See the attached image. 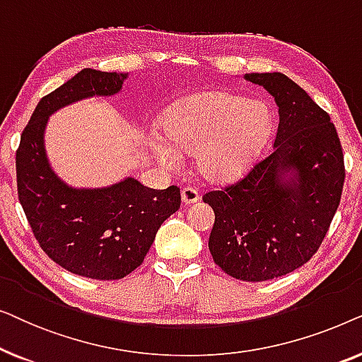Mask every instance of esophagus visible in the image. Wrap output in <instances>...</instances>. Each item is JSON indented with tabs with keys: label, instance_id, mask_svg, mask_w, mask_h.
I'll return each instance as SVG.
<instances>
[{
	"label": "esophagus",
	"instance_id": "esophagus-1",
	"mask_svg": "<svg viewBox=\"0 0 362 362\" xmlns=\"http://www.w3.org/2000/svg\"><path fill=\"white\" fill-rule=\"evenodd\" d=\"M181 201H182V204L191 206V204H194V202L199 201V194H197V191L192 189V187H182Z\"/></svg>",
	"mask_w": 362,
	"mask_h": 362
}]
</instances>
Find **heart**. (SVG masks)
Masks as SVG:
<instances>
[{"label":"heart","mask_w":362,"mask_h":362,"mask_svg":"<svg viewBox=\"0 0 362 362\" xmlns=\"http://www.w3.org/2000/svg\"><path fill=\"white\" fill-rule=\"evenodd\" d=\"M274 118L265 102L212 90L177 102L161 120V135L150 146L161 165L176 168L180 156L194 155L196 171L224 182L254 165L272 133Z\"/></svg>","instance_id":"1"}]
</instances>
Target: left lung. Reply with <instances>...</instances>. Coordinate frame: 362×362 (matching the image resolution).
<instances>
[{"mask_svg": "<svg viewBox=\"0 0 362 362\" xmlns=\"http://www.w3.org/2000/svg\"><path fill=\"white\" fill-rule=\"evenodd\" d=\"M279 107L274 150L244 180L204 194L216 214L212 259L227 275L264 281L300 269L338 209L344 160L331 118L285 74H245Z\"/></svg>", "mask_w": 362, "mask_h": 362, "instance_id": "left-lung-1", "label": "left lung"}]
</instances>
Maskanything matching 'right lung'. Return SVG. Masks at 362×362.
<instances>
[{
  "label": "right lung",
  "instance_id": "1",
  "mask_svg": "<svg viewBox=\"0 0 362 362\" xmlns=\"http://www.w3.org/2000/svg\"><path fill=\"white\" fill-rule=\"evenodd\" d=\"M128 74L83 69L42 97L16 151L18 196L41 249L62 269L118 280L143 264L163 222L180 209V187L151 189L135 177L112 186L74 187L49 163L44 133L59 108L122 90Z\"/></svg>",
  "mask_w": 362,
  "mask_h": 362
}]
</instances>
